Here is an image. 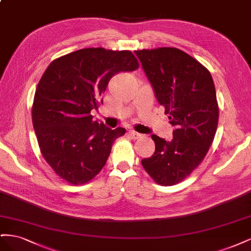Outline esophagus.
I'll return each instance as SVG.
<instances>
[{
    "label": "esophagus",
    "instance_id": "obj_1",
    "mask_svg": "<svg viewBox=\"0 0 251 251\" xmlns=\"http://www.w3.org/2000/svg\"><path fill=\"white\" fill-rule=\"evenodd\" d=\"M128 135L131 136L132 139H138V138H140L141 136H142L140 133H137V132H135V131H130V132H128Z\"/></svg>",
    "mask_w": 251,
    "mask_h": 251
}]
</instances>
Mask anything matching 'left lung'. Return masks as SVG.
Returning <instances> with one entry per match:
<instances>
[{
	"label": "left lung",
	"instance_id": "left-lung-1",
	"mask_svg": "<svg viewBox=\"0 0 251 251\" xmlns=\"http://www.w3.org/2000/svg\"><path fill=\"white\" fill-rule=\"evenodd\" d=\"M157 101L175 126L173 139L151 135L155 151L141 163L160 185L185 179L204 157L217 131L219 108L209 71L177 48L135 51Z\"/></svg>",
	"mask_w": 251,
	"mask_h": 251
}]
</instances>
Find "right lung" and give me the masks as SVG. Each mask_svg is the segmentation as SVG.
Returning a JSON list of instances; mask_svg holds the SVG:
<instances>
[{
	"mask_svg": "<svg viewBox=\"0 0 251 251\" xmlns=\"http://www.w3.org/2000/svg\"><path fill=\"white\" fill-rule=\"evenodd\" d=\"M138 68L131 51L86 48L56 58L37 85L32 123L43 157L60 178L83 184L101 171L126 133L94 120L113 75Z\"/></svg>",
	"mask_w": 251,
	"mask_h": 251,
	"instance_id": "add662e5",
	"label": "right lung"
}]
</instances>
